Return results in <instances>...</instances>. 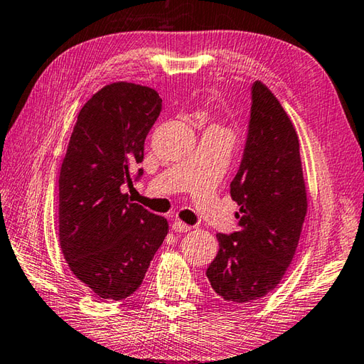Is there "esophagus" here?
I'll return each mask as SVG.
<instances>
[{"mask_svg":"<svg viewBox=\"0 0 364 364\" xmlns=\"http://www.w3.org/2000/svg\"><path fill=\"white\" fill-rule=\"evenodd\" d=\"M172 230L176 231V233H186V231L191 230V227L188 225V223H184L181 220H175L172 223Z\"/></svg>","mask_w":364,"mask_h":364,"instance_id":"obj_1","label":"esophagus"}]
</instances>
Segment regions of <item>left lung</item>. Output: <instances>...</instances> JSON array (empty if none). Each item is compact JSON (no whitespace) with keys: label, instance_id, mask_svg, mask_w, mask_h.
Returning a JSON list of instances; mask_svg holds the SVG:
<instances>
[{"label":"left lung","instance_id":"obj_1","mask_svg":"<svg viewBox=\"0 0 364 364\" xmlns=\"http://www.w3.org/2000/svg\"><path fill=\"white\" fill-rule=\"evenodd\" d=\"M244 158L230 184L239 231L215 235L218 257L206 270L214 292L244 305L282 282L296 255L308 198L294 123L270 89L257 81Z\"/></svg>","mask_w":364,"mask_h":364}]
</instances>
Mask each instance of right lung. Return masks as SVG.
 <instances>
[{
    "label": "right lung",
    "instance_id": "obj_1",
    "mask_svg": "<svg viewBox=\"0 0 364 364\" xmlns=\"http://www.w3.org/2000/svg\"><path fill=\"white\" fill-rule=\"evenodd\" d=\"M161 105L151 87L111 82L81 107L73 127L59 173V244L98 299L131 296L168 233L167 219L122 192L123 184L133 186L131 170L144 159Z\"/></svg>",
    "mask_w": 364,
    "mask_h": 364
}]
</instances>
